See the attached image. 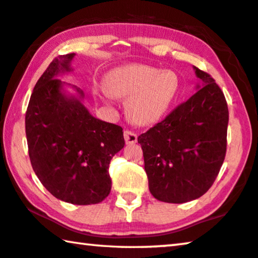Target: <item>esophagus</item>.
I'll return each mask as SVG.
<instances>
[{
    "instance_id": "esophagus-1",
    "label": "esophagus",
    "mask_w": 258,
    "mask_h": 258,
    "mask_svg": "<svg viewBox=\"0 0 258 258\" xmlns=\"http://www.w3.org/2000/svg\"><path fill=\"white\" fill-rule=\"evenodd\" d=\"M123 136L126 144H134V143L137 142V135L134 132H130V130H125Z\"/></svg>"
}]
</instances>
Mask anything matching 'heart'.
<instances>
[{
	"label": "heart",
	"mask_w": 258,
	"mask_h": 258,
	"mask_svg": "<svg viewBox=\"0 0 258 258\" xmlns=\"http://www.w3.org/2000/svg\"><path fill=\"white\" fill-rule=\"evenodd\" d=\"M180 82L170 70L148 66H126L117 68L108 76L104 94L113 98H129L126 110L134 122L148 125L164 115L179 91Z\"/></svg>",
	"instance_id": "obj_1"
}]
</instances>
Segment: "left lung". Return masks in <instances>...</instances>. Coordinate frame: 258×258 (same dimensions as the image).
Listing matches in <instances>:
<instances>
[{"label":"left lung","instance_id":"1","mask_svg":"<svg viewBox=\"0 0 258 258\" xmlns=\"http://www.w3.org/2000/svg\"><path fill=\"white\" fill-rule=\"evenodd\" d=\"M202 88L164 120L138 136L149 189L166 203L204 195L215 182L227 148L228 107L223 91L196 67Z\"/></svg>","mask_w":258,"mask_h":258}]
</instances>
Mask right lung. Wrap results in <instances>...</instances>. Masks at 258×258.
Returning a JSON list of instances; mask_svg holds the SVG:
<instances>
[{"label":"right lung","instance_id":"right-lung-1","mask_svg":"<svg viewBox=\"0 0 258 258\" xmlns=\"http://www.w3.org/2000/svg\"><path fill=\"white\" fill-rule=\"evenodd\" d=\"M75 53L50 62L31 94L25 132L35 175L54 197L67 203L90 205L109 195V162L124 146L120 125L91 115L79 98L62 92L58 74L70 71Z\"/></svg>","mask_w":258,"mask_h":258}]
</instances>
